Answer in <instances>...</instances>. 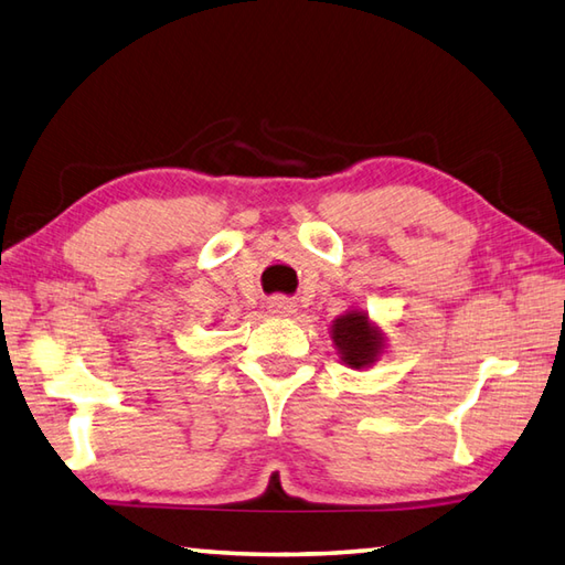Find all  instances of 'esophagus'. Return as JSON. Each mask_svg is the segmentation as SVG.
<instances>
[{
    "instance_id": "34e87169",
    "label": "esophagus",
    "mask_w": 565,
    "mask_h": 565,
    "mask_svg": "<svg viewBox=\"0 0 565 565\" xmlns=\"http://www.w3.org/2000/svg\"><path fill=\"white\" fill-rule=\"evenodd\" d=\"M269 310L276 316H291V313H296V301L286 296H274L269 301Z\"/></svg>"
}]
</instances>
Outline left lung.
<instances>
[{
  "label": "left lung",
  "instance_id": "left-lung-1",
  "mask_svg": "<svg viewBox=\"0 0 565 565\" xmlns=\"http://www.w3.org/2000/svg\"><path fill=\"white\" fill-rule=\"evenodd\" d=\"M332 340L338 344L342 362L352 369H362L374 364V359L381 352V332L371 328V322L364 313H347L332 322Z\"/></svg>",
  "mask_w": 565,
  "mask_h": 565
}]
</instances>
